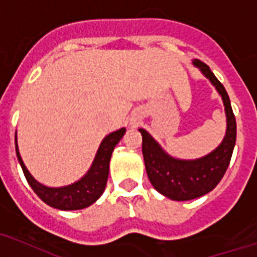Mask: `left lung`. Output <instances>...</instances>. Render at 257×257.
Wrapping results in <instances>:
<instances>
[{
	"label": "left lung",
	"mask_w": 257,
	"mask_h": 257,
	"mask_svg": "<svg viewBox=\"0 0 257 257\" xmlns=\"http://www.w3.org/2000/svg\"><path fill=\"white\" fill-rule=\"evenodd\" d=\"M193 65L212 83L224 103L226 130L221 143L201 158L180 160L168 154L145 128H139L147 177L156 190L174 201L194 200L212 192L229 166L236 143V119L224 85L205 63L194 59Z\"/></svg>",
	"instance_id": "1"
}]
</instances>
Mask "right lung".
<instances>
[{"label":"right lung","mask_w":257,"mask_h":257,"mask_svg":"<svg viewBox=\"0 0 257 257\" xmlns=\"http://www.w3.org/2000/svg\"><path fill=\"white\" fill-rule=\"evenodd\" d=\"M124 133H126V128L122 127V128L110 133L107 137H104L99 145V149L95 154L92 164L89 166L88 172L76 182L65 185V186H59V188H51V186L40 184L39 181L29 173L24 164L23 158L20 156L19 145H17V131H16V154H17V160H19L21 168H23L24 176L27 178L28 184L31 185V188L45 204L60 210L84 209L89 205H92L104 192L112 151L119 141L122 139Z\"/></svg>","instance_id":"right-lung-1"}]
</instances>
